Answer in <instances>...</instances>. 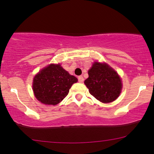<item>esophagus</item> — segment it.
Here are the masks:
<instances>
[{
  "label": "esophagus",
  "instance_id": "1",
  "mask_svg": "<svg viewBox=\"0 0 154 154\" xmlns=\"http://www.w3.org/2000/svg\"><path fill=\"white\" fill-rule=\"evenodd\" d=\"M78 81H79V82H80V83L83 82L84 78H83L82 76H79V77H78Z\"/></svg>",
  "mask_w": 154,
  "mask_h": 154
}]
</instances>
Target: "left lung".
<instances>
[{
  "label": "left lung",
  "mask_w": 154,
  "mask_h": 154,
  "mask_svg": "<svg viewBox=\"0 0 154 154\" xmlns=\"http://www.w3.org/2000/svg\"><path fill=\"white\" fill-rule=\"evenodd\" d=\"M85 84L89 93L97 100L109 103L119 96L122 84L119 76L106 63L95 62L88 71Z\"/></svg>",
  "instance_id": "left-lung-1"
}]
</instances>
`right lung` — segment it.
I'll use <instances>...</instances> for the list:
<instances>
[{"mask_svg":"<svg viewBox=\"0 0 154 154\" xmlns=\"http://www.w3.org/2000/svg\"><path fill=\"white\" fill-rule=\"evenodd\" d=\"M77 82L60 65H50L42 69L33 79L32 89L37 100L45 104L56 105L63 101L74 83Z\"/></svg>","mask_w":154,"mask_h":154,"instance_id":"1","label":"right lung"}]
</instances>
